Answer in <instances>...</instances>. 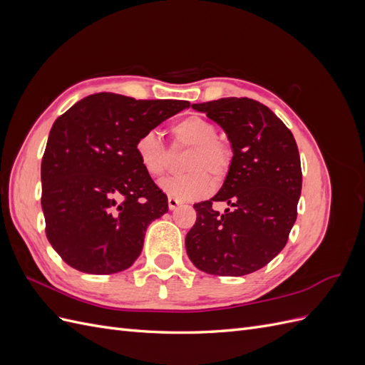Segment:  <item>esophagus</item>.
<instances>
[{"label": "esophagus", "instance_id": "esophagus-1", "mask_svg": "<svg viewBox=\"0 0 365 365\" xmlns=\"http://www.w3.org/2000/svg\"><path fill=\"white\" fill-rule=\"evenodd\" d=\"M168 202H169V208H170V210L178 208V207H180V204H181V201H180V200H176V197H172V196H169Z\"/></svg>", "mask_w": 365, "mask_h": 365}]
</instances>
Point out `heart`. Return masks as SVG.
<instances>
[{
    "mask_svg": "<svg viewBox=\"0 0 365 365\" xmlns=\"http://www.w3.org/2000/svg\"><path fill=\"white\" fill-rule=\"evenodd\" d=\"M172 149H190L182 169L185 175L173 176L161 182V189L181 201L202 200L213 192L215 182H222L233 163V150L222 138L212 121L201 115L184 117L170 128ZM138 163L150 178L160 180L172 165V152L165 148L157 132L148 130L135 141ZM212 175L211 179L209 176Z\"/></svg>",
    "mask_w": 365,
    "mask_h": 365,
    "instance_id": "b5f03b06",
    "label": "heart"
}]
</instances>
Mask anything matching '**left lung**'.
Segmentation results:
<instances>
[{
    "instance_id": "obj_1",
    "label": "left lung",
    "mask_w": 365,
    "mask_h": 365,
    "mask_svg": "<svg viewBox=\"0 0 365 365\" xmlns=\"http://www.w3.org/2000/svg\"><path fill=\"white\" fill-rule=\"evenodd\" d=\"M224 128L233 163L220 190L195 204L185 250L197 269L240 277L268 264L284 248L302 193L300 153L292 132L268 106L248 97L192 105ZM213 202L229 208L219 214Z\"/></svg>"
}]
</instances>
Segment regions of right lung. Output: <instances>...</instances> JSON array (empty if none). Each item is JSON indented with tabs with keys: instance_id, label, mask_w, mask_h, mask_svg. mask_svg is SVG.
<instances>
[{
	"instance_id": "add662e5",
	"label": "right lung",
	"mask_w": 365,
	"mask_h": 365,
	"mask_svg": "<svg viewBox=\"0 0 365 365\" xmlns=\"http://www.w3.org/2000/svg\"><path fill=\"white\" fill-rule=\"evenodd\" d=\"M114 93L82 98L56 118L41 164L46 235L62 260L86 274L129 268L168 196L143 170L135 141L189 108Z\"/></svg>"
}]
</instances>
